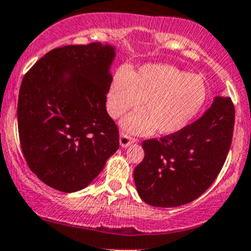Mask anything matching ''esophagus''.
<instances>
[{"label":"esophagus","mask_w":251,"mask_h":251,"mask_svg":"<svg viewBox=\"0 0 251 251\" xmlns=\"http://www.w3.org/2000/svg\"><path fill=\"white\" fill-rule=\"evenodd\" d=\"M136 141H137L136 138H132V137L128 136L127 133L123 132L120 134V146L121 147H124V148L128 147L131 143H134Z\"/></svg>","instance_id":"esophagus-1"}]
</instances>
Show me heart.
Returning a JSON list of instances; mask_svg holds the SVG:
<instances>
[{"label": "heart", "instance_id": "1", "mask_svg": "<svg viewBox=\"0 0 251 251\" xmlns=\"http://www.w3.org/2000/svg\"><path fill=\"white\" fill-rule=\"evenodd\" d=\"M207 99V85L200 75L166 63H148L137 72L123 66L115 71L107 94L112 118L123 117L143 103L146 109L125 118L123 126L134 133L159 130L174 134L190 125Z\"/></svg>", "mask_w": 251, "mask_h": 251}]
</instances>
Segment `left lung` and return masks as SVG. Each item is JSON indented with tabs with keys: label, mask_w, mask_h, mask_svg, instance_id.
Listing matches in <instances>:
<instances>
[{
	"label": "left lung",
	"mask_w": 251,
	"mask_h": 251,
	"mask_svg": "<svg viewBox=\"0 0 251 251\" xmlns=\"http://www.w3.org/2000/svg\"><path fill=\"white\" fill-rule=\"evenodd\" d=\"M233 126L231 99L216 96L209 109L180 132L143 141L146 155L133 172L141 199L171 208L201 196L225 163Z\"/></svg>",
	"instance_id": "8db88e82"
}]
</instances>
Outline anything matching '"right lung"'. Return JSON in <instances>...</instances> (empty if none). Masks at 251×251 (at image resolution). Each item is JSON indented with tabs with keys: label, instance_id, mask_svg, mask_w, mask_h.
Returning <instances> with one entry per match:
<instances>
[{
	"label": "right lung",
	"instance_id": "obj_1",
	"mask_svg": "<svg viewBox=\"0 0 251 251\" xmlns=\"http://www.w3.org/2000/svg\"><path fill=\"white\" fill-rule=\"evenodd\" d=\"M115 48L100 42L55 48L24 75L18 130L33 173L62 192L84 189L119 149L105 109Z\"/></svg>",
	"mask_w": 251,
	"mask_h": 251
}]
</instances>
